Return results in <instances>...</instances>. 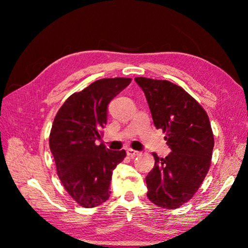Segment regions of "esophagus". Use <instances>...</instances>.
Segmentation results:
<instances>
[{"label":"esophagus","instance_id":"1","mask_svg":"<svg viewBox=\"0 0 248 248\" xmlns=\"http://www.w3.org/2000/svg\"><path fill=\"white\" fill-rule=\"evenodd\" d=\"M127 155L130 157H136L137 155H139V152H138V151H134L132 149H128L127 150Z\"/></svg>","mask_w":248,"mask_h":248}]
</instances>
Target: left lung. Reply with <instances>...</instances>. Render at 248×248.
Wrapping results in <instances>:
<instances>
[{
  "label": "left lung",
  "instance_id": "obj_1",
  "mask_svg": "<svg viewBox=\"0 0 248 248\" xmlns=\"http://www.w3.org/2000/svg\"><path fill=\"white\" fill-rule=\"evenodd\" d=\"M148 100L156 129L166 132L171 152L165 158L153 153L155 164L145 177L149 200L176 209L198 190L211 164L215 139L209 117L195 98L165 79L136 78Z\"/></svg>",
  "mask_w": 248,
  "mask_h": 248
}]
</instances>
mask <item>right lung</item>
Masks as SVG:
<instances>
[{
	"instance_id": "obj_1",
	"label": "right lung",
	"mask_w": 248,
	"mask_h": 248,
	"mask_svg": "<svg viewBox=\"0 0 248 248\" xmlns=\"http://www.w3.org/2000/svg\"><path fill=\"white\" fill-rule=\"evenodd\" d=\"M130 82L128 78L95 81L71 95L53 120L49 146L58 176L82 207L93 208L108 200L112 170L125 157L124 150H108L95 141L107 124L108 104Z\"/></svg>"
}]
</instances>
